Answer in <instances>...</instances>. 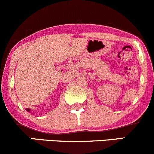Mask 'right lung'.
Wrapping results in <instances>:
<instances>
[{"mask_svg": "<svg viewBox=\"0 0 154 154\" xmlns=\"http://www.w3.org/2000/svg\"><path fill=\"white\" fill-rule=\"evenodd\" d=\"M26 111H30V109H29V108H26Z\"/></svg>", "mask_w": 154, "mask_h": 154, "instance_id": "right-lung-1", "label": "right lung"}]
</instances>
